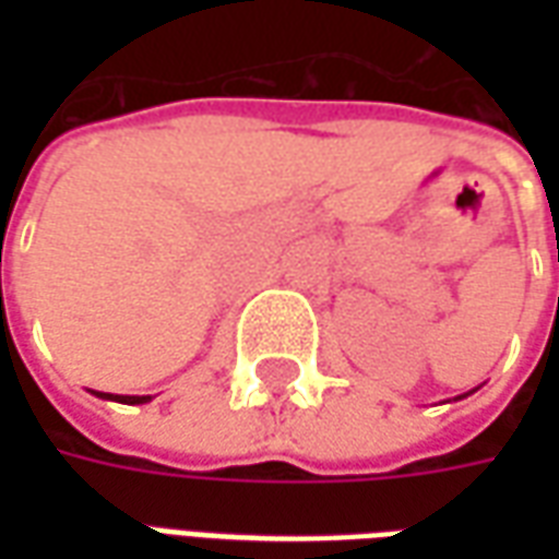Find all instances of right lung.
Instances as JSON below:
<instances>
[{"label": "right lung", "mask_w": 559, "mask_h": 559, "mask_svg": "<svg viewBox=\"0 0 559 559\" xmlns=\"http://www.w3.org/2000/svg\"><path fill=\"white\" fill-rule=\"evenodd\" d=\"M102 399H114V401H122V404H146V395H107V392H98Z\"/></svg>", "instance_id": "add662e5"}]
</instances>
